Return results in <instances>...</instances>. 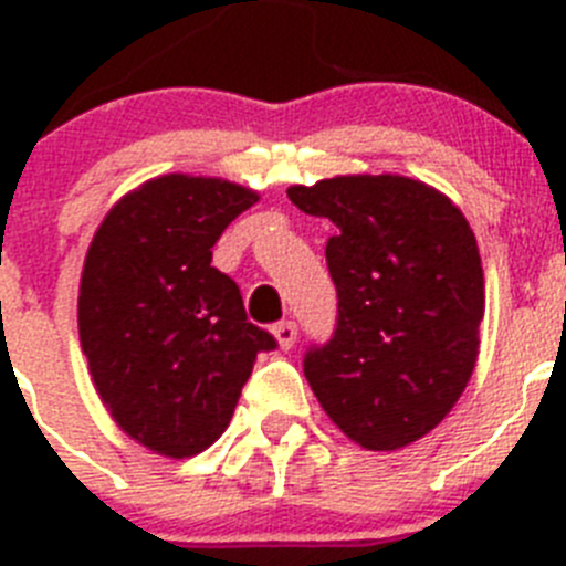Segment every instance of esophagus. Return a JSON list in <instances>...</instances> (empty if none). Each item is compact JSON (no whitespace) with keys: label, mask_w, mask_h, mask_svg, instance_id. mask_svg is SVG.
Listing matches in <instances>:
<instances>
[{"label":"esophagus","mask_w":566,"mask_h":566,"mask_svg":"<svg viewBox=\"0 0 566 566\" xmlns=\"http://www.w3.org/2000/svg\"><path fill=\"white\" fill-rule=\"evenodd\" d=\"M272 332H274V337H277V343H280V348H283V352H289V348L297 343V326H294L292 319H283V323H277Z\"/></svg>","instance_id":"1"}]
</instances>
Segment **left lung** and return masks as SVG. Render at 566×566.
I'll return each mask as SVG.
<instances>
[{
    "label": "left lung",
    "instance_id": "obj_1",
    "mask_svg": "<svg viewBox=\"0 0 566 566\" xmlns=\"http://www.w3.org/2000/svg\"><path fill=\"white\" fill-rule=\"evenodd\" d=\"M289 198L337 227L326 243L337 328L303 359L314 397L368 451L417 442L476 368L484 274L473 229L451 198L402 175H339L289 187Z\"/></svg>",
    "mask_w": 566,
    "mask_h": 566
}]
</instances>
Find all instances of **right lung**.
I'll return each instance as SVG.
<instances>
[{
    "label": "right lung",
    "instance_id": "obj_1",
    "mask_svg": "<svg viewBox=\"0 0 566 566\" xmlns=\"http://www.w3.org/2000/svg\"><path fill=\"white\" fill-rule=\"evenodd\" d=\"M252 203L258 192L221 178L161 175L109 209L84 258L78 337L96 391L161 457L207 451L258 354L277 348L212 266L223 229Z\"/></svg>",
    "mask_w": 566,
    "mask_h": 566
}]
</instances>
